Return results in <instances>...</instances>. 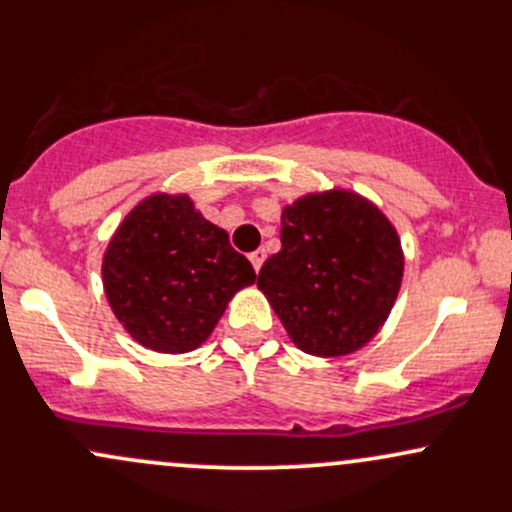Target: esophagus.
I'll use <instances>...</instances> for the list:
<instances>
[{"label":"esophagus","mask_w":512,"mask_h":512,"mask_svg":"<svg viewBox=\"0 0 512 512\" xmlns=\"http://www.w3.org/2000/svg\"><path fill=\"white\" fill-rule=\"evenodd\" d=\"M264 257H267V252H264L262 248L255 250V252H250V262H252V267H255V272H260V269H262Z\"/></svg>","instance_id":"esophagus-1"}]
</instances>
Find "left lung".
<instances>
[{
	"instance_id": "8db88e82",
	"label": "left lung",
	"mask_w": 512,
	"mask_h": 512,
	"mask_svg": "<svg viewBox=\"0 0 512 512\" xmlns=\"http://www.w3.org/2000/svg\"><path fill=\"white\" fill-rule=\"evenodd\" d=\"M402 276V240L383 209L332 187L281 209V250L262 264L257 289L298 349L337 358L380 332Z\"/></svg>"
}]
</instances>
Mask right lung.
Here are the masks:
<instances>
[{
  "label": "right lung",
  "instance_id": "obj_1",
  "mask_svg": "<svg viewBox=\"0 0 512 512\" xmlns=\"http://www.w3.org/2000/svg\"><path fill=\"white\" fill-rule=\"evenodd\" d=\"M103 291L125 332L158 354H187L219 325L257 274L185 192H154L115 228L103 252Z\"/></svg>",
  "mask_w": 512,
  "mask_h": 512
}]
</instances>
